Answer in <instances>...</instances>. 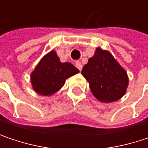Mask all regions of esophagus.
Returning a JSON list of instances; mask_svg holds the SVG:
<instances>
[{"instance_id": "esophagus-1", "label": "esophagus", "mask_w": 148, "mask_h": 148, "mask_svg": "<svg viewBox=\"0 0 148 148\" xmlns=\"http://www.w3.org/2000/svg\"><path fill=\"white\" fill-rule=\"evenodd\" d=\"M75 66H76V68H77L79 71L82 69V64H81V62H76Z\"/></svg>"}]
</instances>
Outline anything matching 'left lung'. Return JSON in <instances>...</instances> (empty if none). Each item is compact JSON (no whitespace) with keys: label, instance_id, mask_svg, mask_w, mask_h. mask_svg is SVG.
I'll list each match as a JSON object with an SVG mask.
<instances>
[{"label":"left lung","instance_id":"1","mask_svg":"<svg viewBox=\"0 0 148 148\" xmlns=\"http://www.w3.org/2000/svg\"><path fill=\"white\" fill-rule=\"evenodd\" d=\"M81 74L89 83L93 96L102 103H112L127 92L129 76L112 54L97 47L94 55L83 67Z\"/></svg>","mask_w":148,"mask_h":148}]
</instances>
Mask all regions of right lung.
<instances>
[{"label":"right lung","mask_w":148,"mask_h":148,"mask_svg":"<svg viewBox=\"0 0 148 148\" xmlns=\"http://www.w3.org/2000/svg\"><path fill=\"white\" fill-rule=\"evenodd\" d=\"M79 72L72 63L62 62L53 49L42 57L32 72V86L42 96H51L64 86L68 78Z\"/></svg>","instance_id":"obj_1"}]
</instances>
